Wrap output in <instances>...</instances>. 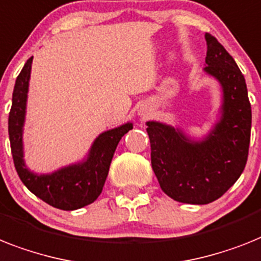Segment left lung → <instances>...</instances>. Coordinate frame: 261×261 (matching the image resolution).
I'll return each mask as SVG.
<instances>
[{
  "mask_svg": "<svg viewBox=\"0 0 261 261\" xmlns=\"http://www.w3.org/2000/svg\"><path fill=\"white\" fill-rule=\"evenodd\" d=\"M205 70L223 88L221 116L201 141L177 128L146 122L150 161L161 189L176 201L208 204L227 192L244 171L252 112L245 79L223 45L205 33Z\"/></svg>",
  "mask_w": 261,
  "mask_h": 261,
  "instance_id": "obj_1",
  "label": "left lung"
}]
</instances>
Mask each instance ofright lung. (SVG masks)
Returning <instances> with one entry per match:
<instances>
[{
  "label": "right lung",
  "mask_w": 261,
  "mask_h": 261,
  "mask_svg": "<svg viewBox=\"0 0 261 261\" xmlns=\"http://www.w3.org/2000/svg\"><path fill=\"white\" fill-rule=\"evenodd\" d=\"M32 61L33 57L25 62L13 90L8 124L14 167L25 187L42 201L62 211L79 210L92 204L100 196L117 144L133 125L132 122H126L118 128L101 133L94 140L89 154L83 163L61 168L49 174H36L30 172L23 163L22 128Z\"/></svg>",
  "instance_id": "1"
}]
</instances>
